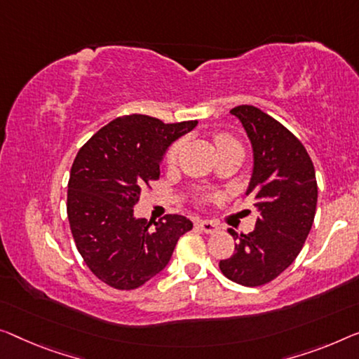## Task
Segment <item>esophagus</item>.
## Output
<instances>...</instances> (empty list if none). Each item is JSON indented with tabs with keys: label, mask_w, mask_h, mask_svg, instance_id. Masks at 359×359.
I'll use <instances>...</instances> for the list:
<instances>
[{
	"label": "esophagus",
	"mask_w": 359,
	"mask_h": 359,
	"mask_svg": "<svg viewBox=\"0 0 359 359\" xmlns=\"http://www.w3.org/2000/svg\"><path fill=\"white\" fill-rule=\"evenodd\" d=\"M196 226L200 227L205 233H216L219 231L217 224H214L212 221H208V219H205V221H198Z\"/></svg>",
	"instance_id": "esophagus-1"
}]
</instances>
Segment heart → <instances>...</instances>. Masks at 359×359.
<instances>
[{
    "mask_svg": "<svg viewBox=\"0 0 359 359\" xmlns=\"http://www.w3.org/2000/svg\"><path fill=\"white\" fill-rule=\"evenodd\" d=\"M227 145H238V142L235 140V138H232L231 135H227V133H219V135L216 137V147L222 148ZM179 148H180L179 143H174V145L168 149V153H165V156H164L165 164L170 165L175 163V159H177V154H179Z\"/></svg>",
    "mask_w": 359,
    "mask_h": 359,
    "instance_id": "1",
    "label": "heart"
}]
</instances>
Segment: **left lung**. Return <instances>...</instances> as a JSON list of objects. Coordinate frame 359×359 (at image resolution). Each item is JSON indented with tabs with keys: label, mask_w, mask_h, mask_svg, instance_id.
<instances>
[{
	"label": "left lung",
	"mask_w": 359,
	"mask_h": 359,
	"mask_svg": "<svg viewBox=\"0 0 359 359\" xmlns=\"http://www.w3.org/2000/svg\"><path fill=\"white\" fill-rule=\"evenodd\" d=\"M253 145L255 165L247 195L261 216L250 233H237L231 258L219 261L222 274L245 287L274 280L302 251L318 205V182L303 143L279 121L250 104L231 109Z\"/></svg>",
	"instance_id": "8db88e82"
}]
</instances>
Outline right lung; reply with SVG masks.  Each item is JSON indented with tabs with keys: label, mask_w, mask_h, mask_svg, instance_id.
Masks as SVG:
<instances>
[{
	"label": "right lung",
	"mask_w": 359,
	"mask_h": 359,
	"mask_svg": "<svg viewBox=\"0 0 359 359\" xmlns=\"http://www.w3.org/2000/svg\"><path fill=\"white\" fill-rule=\"evenodd\" d=\"M198 121L164 124L145 114L121 116L100 128L74 159L67 184V219L85 264L117 290L142 287L169 263L177 240L194 224L179 214L151 221L133 206L172 143Z\"/></svg>",
	"instance_id": "right-lung-1"
}]
</instances>
